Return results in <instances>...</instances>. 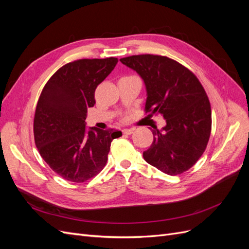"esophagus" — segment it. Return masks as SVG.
<instances>
[{"label": "esophagus", "mask_w": 249, "mask_h": 249, "mask_svg": "<svg viewBox=\"0 0 249 249\" xmlns=\"http://www.w3.org/2000/svg\"><path fill=\"white\" fill-rule=\"evenodd\" d=\"M134 132V129H124L123 133L125 135H131Z\"/></svg>", "instance_id": "esophagus-1"}]
</instances>
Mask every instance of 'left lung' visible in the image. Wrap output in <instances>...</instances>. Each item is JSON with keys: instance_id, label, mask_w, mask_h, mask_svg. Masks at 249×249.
Wrapping results in <instances>:
<instances>
[{"instance_id": "left-lung-1", "label": "left lung", "mask_w": 249, "mask_h": 249, "mask_svg": "<svg viewBox=\"0 0 249 249\" xmlns=\"http://www.w3.org/2000/svg\"><path fill=\"white\" fill-rule=\"evenodd\" d=\"M145 84V111L166 120L153 131L144 160L169 176L180 175L197 162L207 147L212 126L211 105L195 74L168 57L137 55L120 59Z\"/></svg>"}]
</instances>
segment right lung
Listing matches in <instances>:
<instances>
[{"mask_svg": "<svg viewBox=\"0 0 249 249\" xmlns=\"http://www.w3.org/2000/svg\"><path fill=\"white\" fill-rule=\"evenodd\" d=\"M118 59H81L59 69L43 87L34 117V139L42 159L66 180L83 183L107 163L113 139L122 132L86 127L97 85Z\"/></svg>", "mask_w": 249, "mask_h": 249, "instance_id": "1", "label": "right lung"}]
</instances>
